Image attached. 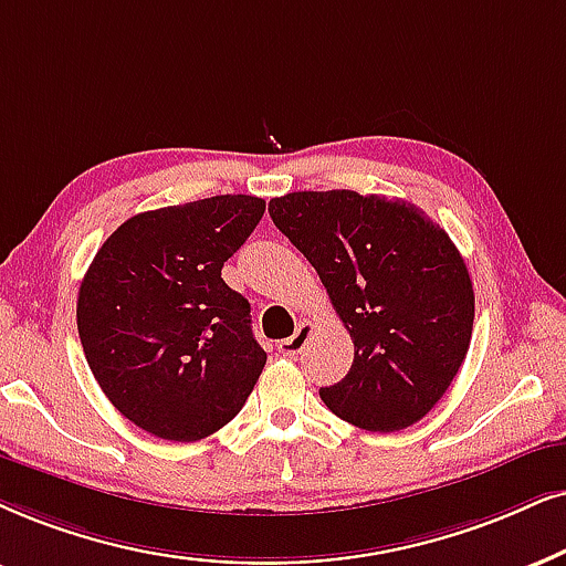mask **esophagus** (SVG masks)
Masks as SVG:
<instances>
[{
	"label": "esophagus",
	"instance_id": "34e87169",
	"mask_svg": "<svg viewBox=\"0 0 566 566\" xmlns=\"http://www.w3.org/2000/svg\"><path fill=\"white\" fill-rule=\"evenodd\" d=\"M311 334H313V324H307V321H300L295 334L279 342V353H282V355H297L300 349L305 347V342L311 339Z\"/></svg>",
	"mask_w": 566,
	"mask_h": 566
}]
</instances>
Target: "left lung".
Masks as SVG:
<instances>
[{
	"label": "left lung",
	"instance_id": "obj_1",
	"mask_svg": "<svg viewBox=\"0 0 566 566\" xmlns=\"http://www.w3.org/2000/svg\"><path fill=\"white\" fill-rule=\"evenodd\" d=\"M269 213L353 336V368L321 389L324 405L378 433L426 418L454 381L475 318L473 282L449 234L407 200L355 190L287 192Z\"/></svg>",
	"mask_w": 566,
	"mask_h": 566
}]
</instances>
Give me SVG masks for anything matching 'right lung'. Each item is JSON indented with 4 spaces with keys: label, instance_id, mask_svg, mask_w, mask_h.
Listing matches in <instances>:
<instances>
[{
    "label": "right lung",
    "instance_id": "add662e5",
    "mask_svg": "<svg viewBox=\"0 0 566 566\" xmlns=\"http://www.w3.org/2000/svg\"><path fill=\"white\" fill-rule=\"evenodd\" d=\"M266 200L213 196L127 219L98 248L77 292V334L109 402L167 441L217 433L242 410L266 353L250 303L221 266Z\"/></svg>",
    "mask_w": 566,
    "mask_h": 566
}]
</instances>
